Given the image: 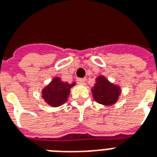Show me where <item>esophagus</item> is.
Segmentation results:
<instances>
[{
  "mask_svg": "<svg viewBox=\"0 0 157 157\" xmlns=\"http://www.w3.org/2000/svg\"><path fill=\"white\" fill-rule=\"evenodd\" d=\"M76 82L79 84H84L85 82H86V79L85 78H77L76 79Z\"/></svg>",
  "mask_w": 157,
  "mask_h": 157,
  "instance_id": "1",
  "label": "esophagus"
}]
</instances>
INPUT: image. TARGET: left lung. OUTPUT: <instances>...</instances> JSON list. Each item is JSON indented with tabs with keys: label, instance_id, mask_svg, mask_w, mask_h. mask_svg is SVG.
Wrapping results in <instances>:
<instances>
[{
	"label": "left lung",
	"instance_id": "1",
	"mask_svg": "<svg viewBox=\"0 0 157 157\" xmlns=\"http://www.w3.org/2000/svg\"><path fill=\"white\" fill-rule=\"evenodd\" d=\"M94 100L100 104L109 105L114 104L120 95V88L111 84L103 76L96 79L95 86L92 89Z\"/></svg>",
	"mask_w": 157,
	"mask_h": 157
}]
</instances>
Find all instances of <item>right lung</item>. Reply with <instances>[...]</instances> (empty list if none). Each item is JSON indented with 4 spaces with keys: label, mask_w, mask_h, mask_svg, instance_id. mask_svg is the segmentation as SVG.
<instances>
[{
    "label": "right lung",
    "mask_w": 157,
    "mask_h": 157,
    "mask_svg": "<svg viewBox=\"0 0 157 157\" xmlns=\"http://www.w3.org/2000/svg\"><path fill=\"white\" fill-rule=\"evenodd\" d=\"M75 85L61 82L60 78H55L42 90V97L50 105L56 107L67 101L70 95V89Z\"/></svg>",
    "instance_id": "add662e5"
}]
</instances>
